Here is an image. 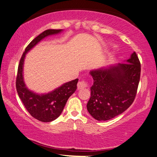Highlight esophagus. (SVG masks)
I'll use <instances>...</instances> for the list:
<instances>
[{
    "mask_svg": "<svg viewBox=\"0 0 157 157\" xmlns=\"http://www.w3.org/2000/svg\"><path fill=\"white\" fill-rule=\"evenodd\" d=\"M87 86H89V84H88V82L85 81H79L77 84V88L78 90L82 89L85 87H87Z\"/></svg>",
    "mask_w": 157,
    "mask_h": 157,
    "instance_id": "1",
    "label": "esophagus"
}]
</instances>
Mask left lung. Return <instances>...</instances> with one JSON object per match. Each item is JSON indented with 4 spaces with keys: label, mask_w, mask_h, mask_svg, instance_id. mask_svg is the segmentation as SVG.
I'll return each instance as SVG.
<instances>
[{
    "label": "left lung",
    "mask_w": 157,
    "mask_h": 157,
    "mask_svg": "<svg viewBox=\"0 0 157 157\" xmlns=\"http://www.w3.org/2000/svg\"><path fill=\"white\" fill-rule=\"evenodd\" d=\"M140 62L134 52L126 63L90 72L93 78L86 107L99 121L112 119L132 105L140 78Z\"/></svg>",
    "instance_id": "left-lung-1"
}]
</instances>
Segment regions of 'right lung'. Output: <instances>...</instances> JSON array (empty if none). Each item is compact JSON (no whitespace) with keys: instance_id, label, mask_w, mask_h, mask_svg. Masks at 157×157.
Masks as SVG:
<instances>
[{"instance_id":"right-lung-1","label":"right lung","mask_w":157,"mask_h":157,"mask_svg":"<svg viewBox=\"0 0 157 157\" xmlns=\"http://www.w3.org/2000/svg\"><path fill=\"white\" fill-rule=\"evenodd\" d=\"M62 29H48L40 34L29 44L20 59L16 77V89L19 98L27 111L36 120L50 122L60 116L68 98L77 89L78 79L65 83L60 87L46 95H37L27 89L23 81V65L25 54L29 50L50 35L56 34Z\"/></svg>"}]
</instances>
